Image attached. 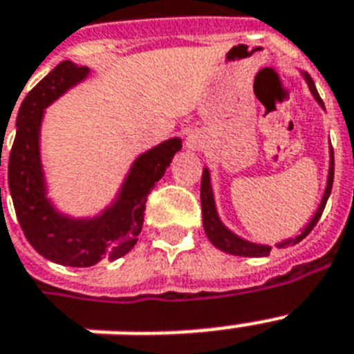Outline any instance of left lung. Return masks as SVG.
Segmentation results:
<instances>
[{
	"mask_svg": "<svg viewBox=\"0 0 354 354\" xmlns=\"http://www.w3.org/2000/svg\"><path fill=\"white\" fill-rule=\"evenodd\" d=\"M305 80H307L308 90L314 95V99L318 101V104L322 108L324 106V101H322V97H319L318 90H316V86H314L313 79H310V75L303 73ZM329 174H327V187H325V193L322 196V202H319L318 209L314 213V216L310 218V222L307 224V227H303L301 233L296 235L294 239H288V241H283L277 244V248H285L288 244H297V242H301L308 233L313 232L314 226L318 224L319 216L324 213L325 204H327V198H329L330 189H333V180H335V152L330 149L329 152ZM200 200H202V218H204V230L207 239L211 241L213 246H216L218 250L226 253H232V255H241V257H266L270 255V250L272 246H266V244H255V242L244 241L239 235L232 232V230H227L222 221L218 218V213H216V205H215V196H213V189H211V176L209 171L204 169L202 172V185H200Z\"/></svg>",
	"mask_w": 354,
	"mask_h": 354,
	"instance_id": "left-lung-1",
	"label": "left lung"
}]
</instances>
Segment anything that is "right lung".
<instances>
[{
  "mask_svg": "<svg viewBox=\"0 0 354 354\" xmlns=\"http://www.w3.org/2000/svg\"><path fill=\"white\" fill-rule=\"evenodd\" d=\"M88 73L90 68L64 60L27 93L18 110L16 138L8 156V189L24 235L40 255L75 268L93 266L102 259L115 261L136 246L143 227L147 196L182 149V139L172 138L139 156L118 198L101 215L73 218L57 211L47 198L41 167V119L51 102L82 82Z\"/></svg>",
  "mask_w": 354,
  "mask_h": 354,
  "instance_id": "right-lung-1",
  "label": "right lung"
}]
</instances>
